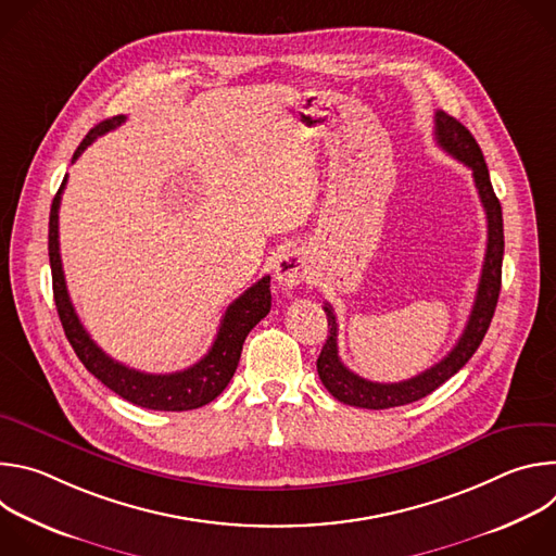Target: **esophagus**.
<instances>
[{
  "label": "esophagus",
  "instance_id": "34e87169",
  "mask_svg": "<svg viewBox=\"0 0 556 556\" xmlns=\"http://www.w3.org/2000/svg\"><path fill=\"white\" fill-rule=\"evenodd\" d=\"M307 277V260L303 253L290 251L275 262V281L281 288H294Z\"/></svg>",
  "mask_w": 556,
  "mask_h": 556
}]
</instances>
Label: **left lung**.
Returning <instances> with one entry per match:
<instances>
[{"mask_svg": "<svg viewBox=\"0 0 556 556\" xmlns=\"http://www.w3.org/2000/svg\"><path fill=\"white\" fill-rule=\"evenodd\" d=\"M435 140L446 153L457 157L459 163H464L472 172L475 189H478L482 206L486 211L489 240H486V255H484L482 277L478 286V296H475L468 324L459 341L455 343V348L431 369L403 382H374V380L361 378L358 374L350 371L341 363L339 343H337V334H339L337 314L332 305L326 303L324 309L328 314L330 334L319 358H316V371H319V378L326 384V389L343 405L363 407V409H389V407H401V405H409L425 399V395L435 391L453 374H457L468 363V358L478 352L495 314L500 290H502L504 219H502V204L491 185L484 153L478 140L472 138V134L446 112H435Z\"/></svg>", "mask_w": 556, "mask_h": 556, "instance_id": "obj_1", "label": "left lung"}]
</instances>
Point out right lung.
I'll list each match as a JSON object with an SVG mask.
<instances>
[{
	"mask_svg": "<svg viewBox=\"0 0 556 556\" xmlns=\"http://www.w3.org/2000/svg\"><path fill=\"white\" fill-rule=\"evenodd\" d=\"M121 123H125V116H114L92 127L84 138V142L76 147L72 163L86 151L88 144H92L99 136L108 134L110 129H116ZM65 180L67 178H63L50 206L48 255H50L52 292H54L59 319L78 361H81L86 369L94 374L105 387L118 393L121 399L138 407L153 409V412H189V409L208 405L230 382L237 369V363H240L242 345L249 332L270 312V301H273L270 277L268 275L262 277L240 299H235L226 307L211 350L195 365L174 374H144V371L131 369L114 361L112 356H108L90 339L84 324L78 321V314L70 301L63 266H61V253H59V206H61V193L65 189Z\"/></svg>",
	"mask_w": 556,
	"mask_h": 556,
	"instance_id": "obj_1",
	"label": "right lung"
}]
</instances>
